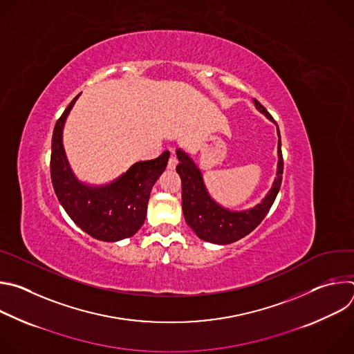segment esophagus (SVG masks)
<instances>
[{
	"instance_id": "1",
	"label": "esophagus",
	"mask_w": 354,
	"mask_h": 354,
	"mask_svg": "<svg viewBox=\"0 0 354 354\" xmlns=\"http://www.w3.org/2000/svg\"><path fill=\"white\" fill-rule=\"evenodd\" d=\"M176 165H178V160H176V157L172 154L171 158H169V161H168V169H175Z\"/></svg>"
}]
</instances>
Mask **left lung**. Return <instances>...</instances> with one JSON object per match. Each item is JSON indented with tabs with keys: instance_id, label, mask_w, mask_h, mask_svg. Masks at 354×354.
Listing matches in <instances>:
<instances>
[{
	"instance_id": "left-lung-1",
	"label": "left lung",
	"mask_w": 354,
	"mask_h": 354,
	"mask_svg": "<svg viewBox=\"0 0 354 354\" xmlns=\"http://www.w3.org/2000/svg\"><path fill=\"white\" fill-rule=\"evenodd\" d=\"M255 108L263 113L277 127V171L276 178L272 183L270 190L262 198L261 203L246 210H230L218 205L210 196L203 175L194 161L183 149H176V157L179 164L176 172L182 180V210L187 225L196 232V235L207 242L217 245L232 243L249 232L254 231L269 213L274 198L281 186L283 175V157H281V141L277 123L269 115V112L254 99Z\"/></svg>"
}]
</instances>
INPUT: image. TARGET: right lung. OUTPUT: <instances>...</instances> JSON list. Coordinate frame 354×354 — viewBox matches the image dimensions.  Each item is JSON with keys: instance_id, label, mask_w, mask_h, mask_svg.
Returning a JSON list of instances; mask_svg holds the SVG:
<instances>
[{"instance_id": "add662e5", "label": "right lung", "mask_w": 354, "mask_h": 354, "mask_svg": "<svg viewBox=\"0 0 354 354\" xmlns=\"http://www.w3.org/2000/svg\"><path fill=\"white\" fill-rule=\"evenodd\" d=\"M78 96L55 126L50 158L52 183L60 205L82 231L99 241L118 242L133 236L144 224L151 189L165 171L169 153L136 162L105 185L81 182L68 164L63 144V129Z\"/></svg>"}]
</instances>
